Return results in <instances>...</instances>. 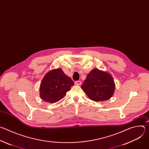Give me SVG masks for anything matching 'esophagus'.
<instances>
[{
	"instance_id": "esophagus-1",
	"label": "esophagus",
	"mask_w": 149,
	"mask_h": 149,
	"mask_svg": "<svg viewBox=\"0 0 149 149\" xmlns=\"http://www.w3.org/2000/svg\"><path fill=\"white\" fill-rule=\"evenodd\" d=\"M75 85H77V86H81V82L80 81H76L75 82Z\"/></svg>"
}]
</instances>
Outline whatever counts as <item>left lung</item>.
<instances>
[{"label":"left lung","instance_id":"left-lung-1","mask_svg":"<svg viewBox=\"0 0 149 149\" xmlns=\"http://www.w3.org/2000/svg\"><path fill=\"white\" fill-rule=\"evenodd\" d=\"M81 88L91 100L102 101L113 96L115 84L110 74L94 69L87 75Z\"/></svg>","mask_w":149,"mask_h":149}]
</instances>
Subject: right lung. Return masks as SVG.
<instances>
[{
    "instance_id": "obj_1",
    "label": "right lung",
    "mask_w": 149,
    "mask_h": 149,
    "mask_svg": "<svg viewBox=\"0 0 149 149\" xmlns=\"http://www.w3.org/2000/svg\"><path fill=\"white\" fill-rule=\"evenodd\" d=\"M74 85L72 80L61 69L53 70L48 72L42 80L40 98L48 102H56L64 97Z\"/></svg>"
}]
</instances>
